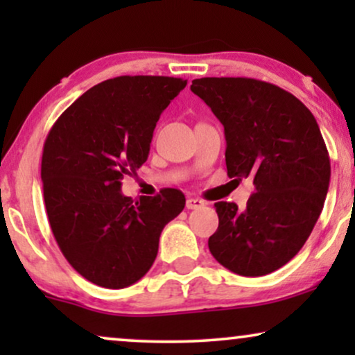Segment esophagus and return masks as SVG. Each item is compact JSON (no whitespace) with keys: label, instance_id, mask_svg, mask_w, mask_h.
<instances>
[{"label":"esophagus","instance_id":"34e87169","mask_svg":"<svg viewBox=\"0 0 355 355\" xmlns=\"http://www.w3.org/2000/svg\"><path fill=\"white\" fill-rule=\"evenodd\" d=\"M203 205H205V202L202 198H187L186 202L187 210H197V208H202Z\"/></svg>","mask_w":355,"mask_h":355}]
</instances>
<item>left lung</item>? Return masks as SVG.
Wrapping results in <instances>:
<instances>
[{
    "instance_id": "8db88e82",
    "label": "left lung",
    "mask_w": 355,
    "mask_h": 355,
    "mask_svg": "<svg viewBox=\"0 0 355 355\" xmlns=\"http://www.w3.org/2000/svg\"><path fill=\"white\" fill-rule=\"evenodd\" d=\"M191 90L225 128L230 178H252L247 207L216 202L211 255L232 273L263 276L309 239L329 187V157L313 114L299 98L247 77H202Z\"/></svg>"
}]
</instances>
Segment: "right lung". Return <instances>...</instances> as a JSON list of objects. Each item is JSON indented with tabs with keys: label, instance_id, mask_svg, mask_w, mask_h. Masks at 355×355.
Wrapping results in <instances>:
<instances>
[{
	"label": "right lung",
	"instance_id": "right-lung-1",
	"mask_svg": "<svg viewBox=\"0 0 355 355\" xmlns=\"http://www.w3.org/2000/svg\"><path fill=\"white\" fill-rule=\"evenodd\" d=\"M187 80L121 76L92 87L62 113L45 140L43 197L62 255L90 283L123 289L152 268L159 234L186 197L123 196V178L147 162L159 116Z\"/></svg>",
	"mask_w": 355,
	"mask_h": 355
}]
</instances>
